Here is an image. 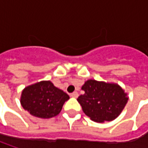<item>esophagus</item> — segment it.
I'll use <instances>...</instances> for the list:
<instances>
[{
  "label": "esophagus",
  "mask_w": 148,
  "mask_h": 148,
  "mask_svg": "<svg viewBox=\"0 0 148 148\" xmlns=\"http://www.w3.org/2000/svg\"><path fill=\"white\" fill-rule=\"evenodd\" d=\"M78 95H78V93H77V91H74L73 93H71V97H73V98H77Z\"/></svg>",
  "instance_id": "1"
}]
</instances>
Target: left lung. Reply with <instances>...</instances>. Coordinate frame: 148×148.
Returning <instances> with one entry per match:
<instances>
[{"label": "left lung", "mask_w": 148, "mask_h": 148, "mask_svg": "<svg viewBox=\"0 0 148 148\" xmlns=\"http://www.w3.org/2000/svg\"><path fill=\"white\" fill-rule=\"evenodd\" d=\"M85 94L77 101L83 112L95 122L102 123L116 119L128 102L127 94L119 85L89 80L82 86Z\"/></svg>", "instance_id": "left-lung-1"}]
</instances>
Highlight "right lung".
Segmentation results:
<instances>
[{"label": "right lung", "instance_id": "1", "mask_svg": "<svg viewBox=\"0 0 148 148\" xmlns=\"http://www.w3.org/2000/svg\"><path fill=\"white\" fill-rule=\"evenodd\" d=\"M69 95L51 82H40L24 89L21 105L33 116L49 119L59 114Z\"/></svg>", "mask_w": 148, "mask_h": 148}]
</instances>
